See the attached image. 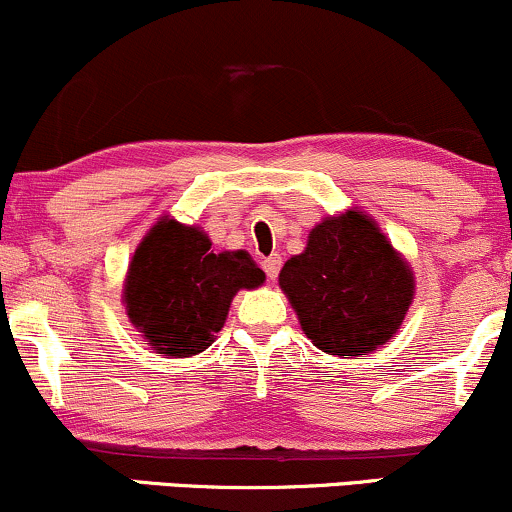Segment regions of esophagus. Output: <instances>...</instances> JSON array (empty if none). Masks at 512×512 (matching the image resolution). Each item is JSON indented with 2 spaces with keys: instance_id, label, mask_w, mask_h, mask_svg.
<instances>
[{
  "instance_id": "34e87169",
  "label": "esophagus",
  "mask_w": 512,
  "mask_h": 512,
  "mask_svg": "<svg viewBox=\"0 0 512 512\" xmlns=\"http://www.w3.org/2000/svg\"><path fill=\"white\" fill-rule=\"evenodd\" d=\"M262 269H264V274H267V279H269V281H274L276 276H279V269H281V257H279V255L264 257V260H262Z\"/></svg>"
}]
</instances>
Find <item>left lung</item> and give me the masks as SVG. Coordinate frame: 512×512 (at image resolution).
Segmentation results:
<instances>
[{
  "label": "left lung",
  "mask_w": 512,
  "mask_h": 512,
  "mask_svg": "<svg viewBox=\"0 0 512 512\" xmlns=\"http://www.w3.org/2000/svg\"><path fill=\"white\" fill-rule=\"evenodd\" d=\"M305 337L332 356H363L402 325L414 276L368 216L346 211L325 219L308 248L279 274Z\"/></svg>",
  "instance_id": "1"
}]
</instances>
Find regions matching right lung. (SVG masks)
Masks as SVG:
<instances>
[{
  "mask_svg": "<svg viewBox=\"0 0 512 512\" xmlns=\"http://www.w3.org/2000/svg\"><path fill=\"white\" fill-rule=\"evenodd\" d=\"M262 281L248 252H214L202 231L163 219L129 264L127 315L156 351L195 356L214 342L233 296Z\"/></svg>",
  "mask_w": 512,
  "mask_h": 512,
  "instance_id": "obj_1",
  "label": "right lung"
}]
</instances>
